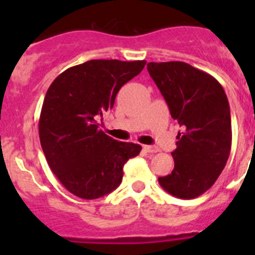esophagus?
<instances>
[{"label": "esophagus", "instance_id": "esophagus-1", "mask_svg": "<svg viewBox=\"0 0 255 255\" xmlns=\"http://www.w3.org/2000/svg\"><path fill=\"white\" fill-rule=\"evenodd\" d=\"M143 149L147 153H155L158 152V148L154 147V145H143Z\"/></svg>", "mask_w": 255, "mask_h": 255}]
</instances>
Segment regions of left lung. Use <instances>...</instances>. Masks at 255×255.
<instances>
[{
  "mask_svg": "<svg viewBox=\"0 0 255 255\" xmlns=\"http://www.w3.org/2000/svg\"><path fill=\"white\" fill-rule=\"evenodd\" d=\"M148 73L181 126L175 167L159 185L171 195L193 199L216 182L231 150V116L226 93L209 74L181 61L149 62Z\"/></svg>",
  "mask_w": 255,
  "mask_h": 255,
  "instance_id": "1",
  "label": "left lung"
}]
</instances>
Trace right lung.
Here are the masks:
<instances>
[{
  "mask_svg": "<svg viewBox=\"0 0 255 255\" xmlns=\"http://www.w3.org/2000/svg\"><path fill=\"white\" fill-rule=\"evenodd\" d=\"M145 61L91 60L65 70L49 85L39 117V139L48 166L71 194L97 199L121 184L124 164L139 144L117 141L98 129L124 84Z\"/></svg>",
  "mask_w": 255,
  "mask_h": 255,
  "instance_id": "right-lung-1",
  "label": "right lung"
}]
</instances>
